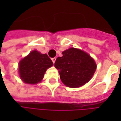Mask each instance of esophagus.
<instances>
[{"instance_id": "obj_1", "label": "esophagus", "mask_w": 121, "mask_h": 121, "mask_svg": "<svg viewBox=\"0 0 121 121\" xmlns=\"http://www.w3.org/2000/svg\"><path fill=\"white\" fill-rule=\"evenodd\" d=\"M56 58H55V57H54V58H52V63H55V61H56Z\"/></svg>"}]
</instances>
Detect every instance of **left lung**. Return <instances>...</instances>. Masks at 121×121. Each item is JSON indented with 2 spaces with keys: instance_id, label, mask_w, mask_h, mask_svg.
Masks as SVG:
<instances>
[{
  "instance_id": "left-lung-1",
  "label": "left lung",
  "mask_w": 121,
  "mask_h": 121,
  "mask_svg": "<svg viewBox=\"0 0 121 121\" xmlns=\"http://www.w3.org/2000/svg\"><path fill=\"white\" fill-rule=\"evenodd\" d=\"M63 56L56 58L54 67L58 70L60 78L69 87H79L91 79L96 69L94 58L86 52L70 48L63 51Z\"/></svg>"
}]
</instances>
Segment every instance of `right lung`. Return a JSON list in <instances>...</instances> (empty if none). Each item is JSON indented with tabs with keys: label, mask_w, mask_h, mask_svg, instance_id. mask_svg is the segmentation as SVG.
<instances>
[{
	"label": "right lung",
	"mask_w": 121,
	"mask_h": 121,
	"mask_svg": "<svg viewBox=\"0 0 121 121\" xmlns=\"http://www.w3.org/2000/svg\"><path fill=\"white\" fill-rule=\"evenodd\" d=\"M53 63L46 54L33 50L19 63V77L26 83L37 84L42 80L44 74Z\"/></svg>",
	"instance_id": "add662e5"
}]
</instances>
